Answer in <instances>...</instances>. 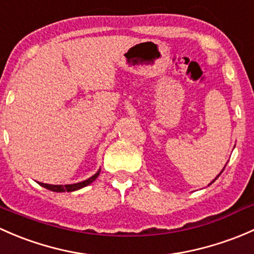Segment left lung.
Returning <instances> with one entry per match:
<instances>
[{
    "instance_id": "obj_1",
    "label": "left lung",
    "mask_w": 254,
    "mask_h": 254,
    "mask_svg": "<svg viewBox=\"0 0 254 254\" xmlns=\"http://www.w3.org/2000/svg\"><path fill=\"white\" fill-rule=\"evenodd\" d=\"M225 166H226V165H225ZM224 169H225V167H224ZM224 169H223V170H221V172H223V171H224ZM221 172H220V174H219V175H218V176H216V177H215V179H214V180H213V181H211V182H210V185H211V184H213V182H214V181H215V180H216V179H218V177H219V176H220V175H221Z\"/></svg>"
}]
</instances>
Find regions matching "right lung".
I'll use <instances>...</instances> for the list:
<instances>
[{
  "mask_svg": "<svg viewBox=\"0 0 254 254\" xmlns=\"http://www.w3.org/2000/svg\"><path fill=\"white\" fill-rule=\"evenodd\" d=\"M99 174H100V170H99L98 172H96L95 175H93V176L90 177V179L85 180V181H82V182H78V184H73V185H48V184H43V182H39V185L43 186V187L48 188V190H52V192H73V190H80V188L85 187V186L90 185L91 182L95 181L96 177L99 176Z\"/></svg>",
  "mask_w": 254,
  "mask_h": 254,
  "instance_id": "1",
  "label": "right lung"
}]
</instances>
